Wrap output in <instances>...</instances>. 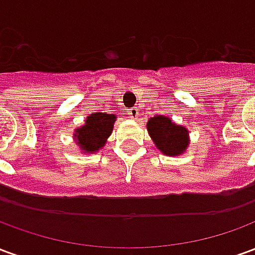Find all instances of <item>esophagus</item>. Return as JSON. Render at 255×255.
<instances>
[{
	"label": "esophagus",
	"instance_id": "1",
	"mask_svg": "<svg viewBox=\"0 0 255 255\" xmlns=\"http://www.w3.org/2000/svg\"><path fill=\"white\" fill-rule=\"evenodd\" d=\"M139 115V111L138 108H131L129 111H128V116L131 117V119H136Z\"/></svg>",
	"mask_w": 255,
	"mask_h": 255
}]
</instances>
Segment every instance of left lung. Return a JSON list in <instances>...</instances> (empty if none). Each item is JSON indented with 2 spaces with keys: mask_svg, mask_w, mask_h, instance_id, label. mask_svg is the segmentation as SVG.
<instances>
[{
  "mask_svg": "<svg viewBox=\"0 0 255 255\" xmlns=\"http://www.w3.org/2000/svg\"><path fill=\"white\" fill-rule=\"evenodd\" d=\"M147 131L155 146L166 155H177L188 146V132L169 117L154 116L147 123Z\"/></svg>",
  "mask_w": 255,
  "mask_h": 255,
  "instance_id": "obj_1",
  "label": "left lung"
}]
</instances>
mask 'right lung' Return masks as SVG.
I'll use <instances>...</instances> for the list:
<instances>
[{"label": "right lung", "instance_id": "add662e5", "mask_svg": "<svg viewBox=\"0 0 255 255\" xmlns=\"http://www.w3.org/2000/svg\"><path fill=\"white\" fill-rule=\"evenodd\" d=\"M115 120L116 116L109 113L97 112L90 115L86 120V124L82 128H78L75 133L76 143L80 146V149L89 153H94L100 150L106 143L108 136L111 135Z\"/></svg>", "mask_w": 255, "mask_h": 255}]
</instances>
